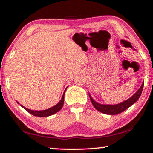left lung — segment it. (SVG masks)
<instances>
[{"label": "left lung", "instance_id": "left-lung-1", "mask_svg": "<svg viewBox=\"0 0 153 153\" xmlns=\"http://www.w3.org/2000/svg\"><path fill=\"white\" fill-rule=\"evenodd\" d=\"M143 85L144 81L143 83H142L141 86L139 88V89L138 90L137 93H136L134 95H133L130 98H129L128 100H125V101L118 104H111L110 105V104H99L97 103V102H96L95 100L92 98L90 94L89 97L94 107H95L97 111H99L100 112L108 115H116L124 111L125 110L128 108L129 106H131L139 100V98L141 95L142 91H143Z\"/></svg>", "mask_w": 153, "mask_h": 153}]
</instances>
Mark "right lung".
Listing matches in <instances>:
<instances>
[{
  "mask_svg": "<svg viewBox=\"0 0 153 153\" xmlns=\"http://www.w3.org/2000/svg\"><path fill=\"white\" fill-rule=\"evenodd\" d=\"M65 92H64L63 95H62V97L61 98V100H60V102H58L57 104H56V105L54 106H52L51 108H48V109L42 110V111H34V110L28 109V108L24 107V106H23L22 105H21V104H20V105L22 106V107L24 108L25 110H26L28 113H30V114H32V115H33V116H37V117H47V116H51V115L55 114L56 113H57V112L59 111L62 108V106H63ZM17 103H18V102H17Z\"/></svg>",
  "mask_w": 153,
  "mask_h": 153,
  "instance_id": "right-lung-1",
  "label": "right lung"
}]
</instances>
